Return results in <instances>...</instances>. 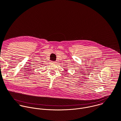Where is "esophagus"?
Wrapping results in <instances>:
<instances>
[{
  "label": "esophagus",
  "mask_w": 121,
  "mask_h": 121,
  "mask_svg": "<svg viewBox=\"0 0 121 121\" xmlns=\"http://www.w3.org/2000/svg\"><path fill=\"white\" fill-rule=\"evenodd\" d=\"M51 63H52V64H55V63H56V62H54V61H53V62H52Z\"/></svg>",
  "instance_id": "esophagus-1"
}]
</instances>
